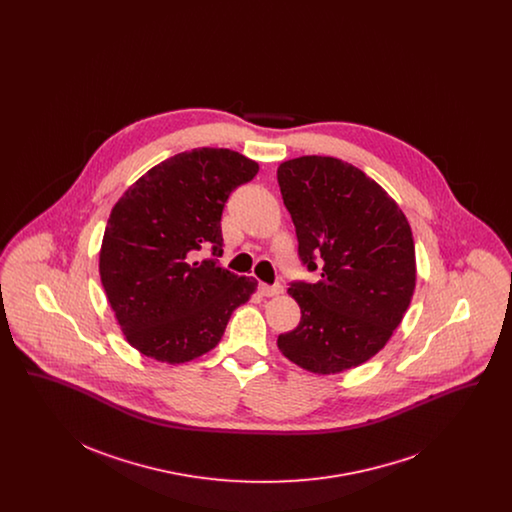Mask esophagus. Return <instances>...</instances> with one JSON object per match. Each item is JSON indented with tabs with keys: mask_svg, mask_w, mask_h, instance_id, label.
Masks as SVG:
<instances>
[{
	"mask_svg": "<svg viewBox=\"0 0 512 512\" xmlns=\"http://www.w3.org/2000/svg\"><path fill=\"white\" fill-rule=\"evenodd\" d=\"M259 292L263 293V295H267V297H272V295H278V293H282V286L280 284H259Z\"/></svg>",
	"mask_w": 512,
	"mask_h": 512,
	"instance_id": "obj_1",
	"label": "esophagus"
}]
</instances>
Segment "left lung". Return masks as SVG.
Instances as JSON below:
<instances>
[{
  "instance_id": "obj_1",
  "label": "left lung",
  "mask_w": 512,
  "mask_h": 512,
  "mask_svg": "<svg viewBox=\"0 0 512 512\" xmlns=\"http://www.w3.org/2000/svg\"><path fill=\"white\" fill-rule=\"evenodd\" d=\"M278 186L299 261L318 270L315 284H290L301 322L278 336V347L317 374L363 365L388 343L411 305V226L380 184L341 159H290L278 167Z\"/></svg>"
}]
</instances>
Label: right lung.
Here are the masks:
<instances>
[{"label": "right lung", "mask_w": 512, "mask_h": 512, "mask_svg": "<svg viewBox=\"0 0 512 512\" xmlns=\"http://www.w3.org/2000/svg\"><path fill=\"white\" fill-rule=\"evenodd\" d=\"M259 165L238 151L197 147L147 171L113 207L99 251L101 284L128 343L161 363H186L219 343L257 280L222 255V209Z\"/></svg>", "instance_id": "1"}]
</instances>
